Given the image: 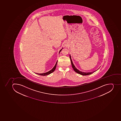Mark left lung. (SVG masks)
Wrapping results in <instances>:
<instances>
[{
  "label": "left lung",
  "mask_w": 121,
  "mask_h": 121,
  "mask_svg": "<svg viewBox=\"0 0 121 121\" xmlns=\"http://www.w3.org/2000/svg\"><path fill=\"white\" fill-rule=\"evenodd\" d=\"M69 57H70V60H71V65H72L74 71H75L76 73H78V74H80L81 75H83V76H86V75L91 74H92V73H94V72H95V71H97V70H96V71H93L92 72H87V73L82 72L81 71H79L78 69H77V68H76L75 66L74 65L73 62L72 61V59H71V56L70 55H69ZM98 69H97V70H98Z\"/></svg>",
  "instance_id": "8db88e82"
}]
</instances>
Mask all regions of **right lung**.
<instances>
[{"mask_svg":"<svg viewBox=\"0 0 121 121\" xmlns=\"http://www.w3.org/2000/svg\"><path fill=\"white\" fill-rule=\"evenodd\" d=\"M63 49V48H62V49H61L60 50V51L59 52V54L60 53V52L61 51L62 49ZM57 62H58V61H56V64H55V65L54 66V67L52 68L51 70L50 71H48V72H46V73H36V74H37L38 75H41V76H47V75H48V74H51V73H52L53 72H54V71L55 70V69H56V65H57Z\"/></svg>","mask_w":121,"mask_h":121,"instance_id":"1","label":"right lung"}]
</instances>
